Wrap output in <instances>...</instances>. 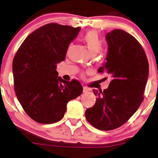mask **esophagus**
<instances>
[{"instance_id":"esophagus-1","label":"esophagus","mask_w":158,"mask_h":158,"mask_svg":"<svg viewBox=\"0 0 158 158\" xmlns=\"http://www.w3.org/2000/svg\"><path fill=\"white\" fill-rule=\"evenodd\" d=\"M89 91V89L88 88V87L83 86V92H88Z\"/></svg>"}]
</instances>
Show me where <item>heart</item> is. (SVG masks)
<instances>
[{
    "label": "heart",
    "instance_id": "heart-1",
    "mask_svg": "<svg viewBox=\"0 0 158 158\" xmlns=\"http://www.w3.org/2000/svg\"><path fill=\"white\" fill-rule=\"evenodd\" d=\"M83 40L86 44L87 48L91 55H95L102 49V41L99 34L96 31H91L86 33L83 36Z\"/></svg>",
    "mask_w": 158,
    "mask_h": 158
}]
</instances>
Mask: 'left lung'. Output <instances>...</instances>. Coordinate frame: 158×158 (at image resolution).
<instances>
[{
  "instance_id": "1",
  "label": "left lung",
  "mask_w": 158,
  "mask_h": 158,
  "mask_svg": "<svg viewBox=\"0 0 158 158\" xmlns=\"http://www.w3.org/2000/svg\"><path fill=\"white\" fill-rule=\"evenodd\" d=\"M108 52L106 62L98 69L111 75L109 87L94 90V106L85 116L93 127L112 130L126 123L141 102L149 74V62L139 41L123 30L115 29L106 35Z\"/></svg>"
}]
</instances>
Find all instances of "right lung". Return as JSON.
Instances as JSON below:
<instances>
[{
	"label": "right lung",
	"instance_id": "add662e5",
	"mask_svg": "<svg viewBox=\"0 0 158 158\" xmlns=\"http://www.w3.org/2000/svg\"><path fill=\"white\" fill-rule=\"evenodd\" d=\"M80 30L55 23L46 24L29 34L15 53L12 69L16 96L29 117L38 123L60 121L67 102L82 94L78 81H64L56 71Z\"/></svg>",
	"mask_w": 158,
	"mask_h": 158
}]
</instances>
